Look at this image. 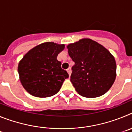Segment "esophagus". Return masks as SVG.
Returning <instances> with one entry per match:
<instances>
[{
  "label": "esophagus",
  "mask_w": 132,
  "mask_h": 132,
  "mask_svg": "<svg viewBox=\"0 0 132 132\" xmlns=\"http://www.w3.org/2000/svg\"><path fill=\"white\" fill-rule=\"evenodd\" d=\"M67 72L68 73L69 75H71V68H70V67H69V68L67 69Z\"/></svg>",
  "instance_id": "esophagus-1"
}]
</instances>
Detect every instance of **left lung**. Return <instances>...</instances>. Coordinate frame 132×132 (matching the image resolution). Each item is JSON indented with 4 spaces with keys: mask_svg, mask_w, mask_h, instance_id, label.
<instances>
[{
    "mask_svg": "<svg viewBox=\"0 0 132 132\" xmlns=\"http://www.w3.org/2000/svg\"><path fill=\"white\" fill-rule=\"evenodd\" d=\"M75 62L71 81L80 95L102 96L111 88L116 77V63L107 49L94 40L83 38L67 46Z\"/></svg>",
    "mask_w": 132,
    "mask_h": 132,
    "instance_id": "left-lung-1",
    "label": "left lung"
}]
</instances>
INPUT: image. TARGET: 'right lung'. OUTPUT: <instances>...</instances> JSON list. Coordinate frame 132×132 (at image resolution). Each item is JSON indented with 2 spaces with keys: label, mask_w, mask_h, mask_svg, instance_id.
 I'll return each instance as SVG.
<instances>
[{
  "label": "right lung",
  "mask_w": 132,
  "mask_h": 132,
  "mask_svg": "<svg viewBox=\"0 0 132 132\" xmlns=\"http://www.w3.org/2000/svg\"><path fill=\"white\" fill-rule=\"evenodd\" d=\"M65 48L64 44L45 42L31 49L20 61L18 71L21 84L36 97L52 96L59 91L69 77L57 57Z\"/></svg>",
  "instance_id": "add662e5"
}]
</instances>
